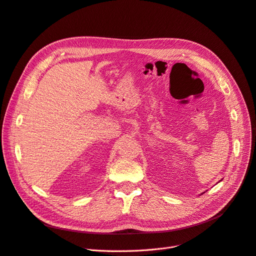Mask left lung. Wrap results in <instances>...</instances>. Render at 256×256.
I'll return each instance as SVG.
<instances>
[{"label":"left lung","mask_w":256,"mask_h":256,"mask_svg":"<svg viewBox=\"0 0 256 256\" xmlns=\"http://www.w3.org/2000/svg\"><path fill=\"white\" fill-rule=\"evenodd\" d=\"M220 181H222V180H220Z\"/></svg>","instance_id":"8db88e82"}]
</instances>
